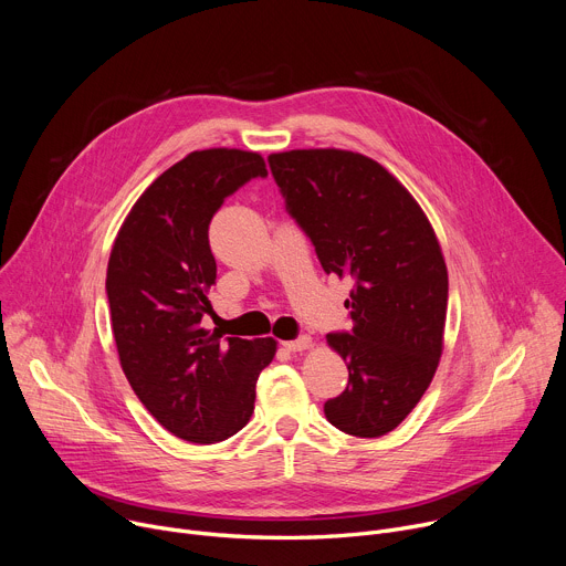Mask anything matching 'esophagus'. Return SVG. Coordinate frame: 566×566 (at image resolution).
<instances>
[{
    "instance_id": "obj_1",
    "label": "esophagus",
    "mask_w": 566,
    "mask_h": 566,
    "mask_svg": "<svg viewBox=\"0 0 566 566\" xmlns=\"http://www.w3.org/2000/svg\"><path fill=\"white\" fill-rule=\"evenodd\" d=\"M282 345H284L286 352H302V349H308V347H311V338H308V336H300V338L286 340V343H282Z\"/></svg>"
}]
</instances>
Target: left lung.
<instances>
[{"label": "left lung", "instance_id": "left-lung-1", "mask_svg": "<svg viewBox=\"0 0 566 566\" xmlns=\"http://www.w3.org/2000/svg\"><path fill=\"white\" fill-rule=\"evenodd\" d=\"M269 166L322 269L354 282L352 332L327 334L349 382L325 417L347 434L382 437L417 408L441 358L448 271L437 234L415 197L363 154L291 149Z\"/></svg>", "mask_w": 566, "mask_h": 566}]
</instances>
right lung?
<instances>
[{"label": "right lung", "mask_w": 566, "mask_h": 566, "mask_svg": "<svg viewBox=\"0 0 566 566\" xmlns=\"http://www.w3.org/2000/svg\"><path fill=\"white\" fill-rule=\"evenodd\" d=\"M266 175L255 151H192L140 195L112 249L105 286L120 367L147 412L190 443L223 441L251 421L258 376L275 356L273 338L201 329L217 277L210 221Z\"/></svg>", "instance_id": "1"}]
</instances>
